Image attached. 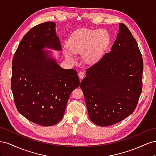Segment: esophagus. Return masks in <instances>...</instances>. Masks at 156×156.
Segmentation results:
<instances>
[{
	"mask_svg": "<svg viewBox=\"0 0 156 156\" xmlns=\"http://www.w3.org/2000/svg\"><path fill=\"white\" fill-rule=\"evenodd\" d=\"M78 75H79V77L81 79H82L84 77V73L83 72H79Z\"/></svg>",
	"mask_w": 156,
	"mask_h": 156,
	"instance_id": "34e87169",
	"label": "esophagus"
}]
</instances>
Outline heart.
Returning a JSON list of instances; mask_svg holds the SVG:
<instances>
[{"label": "heart", "instance_id": "heart-1", "mask_svg": "<svg viewBox=\"0 0 156 156\" xmlns=\"http://www.w3.org/2000/svg\"><path fill=\"white\" fill-rule=\"evenodd\" d=\"M108 43L109 36L105 30L80 29L75 32L69 38V51H65V57L75 62L76 59L73 54L83 55L87 62H96L105 51Z\"/></svg>", "mask_w": 156, "mask_h": 156}]
</instances>
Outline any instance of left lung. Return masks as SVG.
I'll return each mask as SVG.
<instances>
[{
    "instance_id": "8db88e82",
    "label": "left lung",
    "mask_w": 156,
    "mask_h": 156,
    "mask_svg": "<svg viewBox=\"0 0 156 156\" xmlns=\"http://www.w3.org/2000/svg\"><path fill=\"white\" fill-rule=\"evenodd\" d=\"M109 53L89 68L80 84L89 119L100 126L118 123L135 111L143 88V61L123 23Z\"/></svg>"
}]
</instances>
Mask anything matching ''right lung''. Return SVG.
I'll return each instance as SVG.
<instances>
[{
    "label": "right lung",
    "instance_id": "obj_1",
    "mask_svg": "<svg viewBox=\"0 0 156 156\" xmlns=\"http://www.w3.org/2000/svg\"><path fill=\"white\" fill-rule=\"evenodd\" d=\"M54 22H45L23 36L12 60V90L19 112L43 126L62 120L71 93L80 85L76 71L63 69L49 51H61Z\"/></svg>",
    "mask_w": 156,
    "mask_h": 156
}]
</instances>
